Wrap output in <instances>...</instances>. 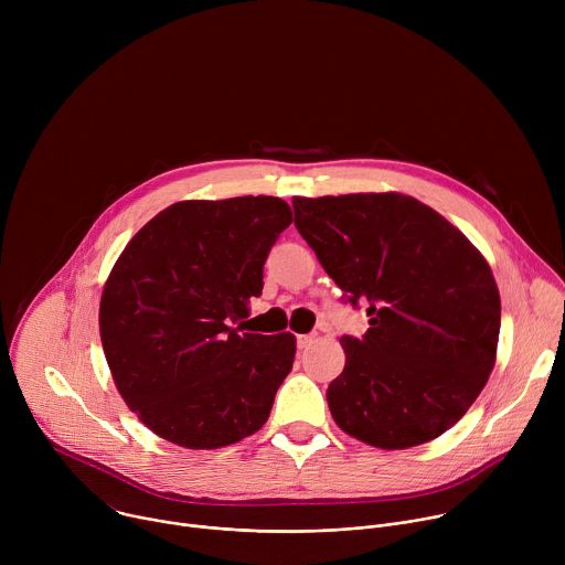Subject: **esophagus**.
I'll return each instance as SVG.
<instances>
[{"mask_svg": "<svg viewBox=\"0 0 565 565\" xmlns=\"http://www.w3.org/2000/svg\"><path fill=\"white\" fill-rule=\"evenodd\" d=\"M312 340H315L312 335H297V347H299V349H306Z\"/></svg>", "mask_w": 565, "mask_h": 565, "instance_id": "34e87169", "label": "esophagus"}]
</instances>
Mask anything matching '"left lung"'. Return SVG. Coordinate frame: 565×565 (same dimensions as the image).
I'll use <instances>...</instances> for the list:
<instances>
[{
    "mask_svg": "<svg viewBox=\"0 0 565 565\" xmlns=\"http://www.w3.org/2000/svg\"><path fill=\"white\" fill-rule=\"evenodd\" d=\"M295 225L369 331L344 335L327 399L340 429L407 449L451 429L486 386L501 331L494 275L467 236L395 192L292 199Z\"/></svg>",
    "mask_w": 565,
    "mask_h": 565,
    "instance_id": "obj_1",
    "label": "left lung"
}]
</instances>
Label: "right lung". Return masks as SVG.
<instances>
[{
    "label": "right lung",
    "instance_id": "right-lung-1",
    "mask_svg": "<svg viewBox=\"0 0 565 565\" xmlns=\"http://www.w3.org/2000/svg\"><path fill=\"white\" fill-rule=\"evenodd\" d=\"M292 212L277 196L181 201L118 257L100 340L127 407L156 436L218 449L253 436L292 369L295 335L241 333Z\"/></svg>",
    "mask_w": 565,
    "mask_h": 565
}]
</instances>
